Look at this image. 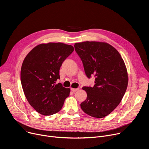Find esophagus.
<instances>
[{"label": "esophagus", "mask_w": 149, "mask_h": 149, "mask_svg": "<svg viewBox=\"0 0 149 149\" xmlns=\"http://www.w3.org/2000/svg\"><path fill=\"white\" fill-rule=\"evenodd\" d=\"M79 90V88H71V90L72 91V92H75V91H78Z\"/></svg>", "instance_id": "esophagus-1"}]
</instances>
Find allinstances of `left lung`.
<instances>
[{
	"instance_id": "1",
	"label": "left lung",
	"mask_w": 149,
	"mask_h": 149,
	"mask_svg": "<svg viewBox=\"0 0 149 149\" xmlns=\"http://www.w3.org/2000/svg\"><path fill=\"white\" fill-rule=\"evenodd\" d=\"M86 76L95 77L93 87H83L87 99L81 103L82 111L95 118L110 114L121 102L127 87L128 75L120 54L111 45L86 41L74 45Z\"/></svg>"
}]
</instances>
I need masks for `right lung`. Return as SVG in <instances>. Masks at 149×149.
<instances>
[{"mask_svg": "<svg viewBox=\"0 0 149 149\" xmlns=\"http://www.w3.org/2000/svg\"><path fill=\"white\" fill-rule=\"evenodd\" d=\"M71 45L62 43L40 44L25 57L20 71V81L25 97L39 113L51 116L59 112L70 95V89L62 84L59 69L74 51Z\"/></svg>", "mask_w": 149, "mask_h": 149, "instance_id": "add662e5", "label": "right lung"}]
</instances>
